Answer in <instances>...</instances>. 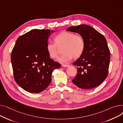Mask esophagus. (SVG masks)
<instances>
[{
    "label": "esophagus",
    "instance_id": "obj_1",
    "mask_svg": "<svg viewBox=\"0 0 123 123\" xmlns=\"http://www.w3.org/2000/svg\"><path fill=\"white\" fill-rule=\"evenodd\" d=\"M62 67L67 68V67H69V64H62Z\"/></svg>",
    "mask_w": 123,
    "mask_h": 123
}]
</instances>
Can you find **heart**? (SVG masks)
<instances>
[{"label":"heart","instance_id":"b5f03b06","mask_svg":"<svg viewBox=\"0 0 123 123\" xmlns=\"http://www.w3.org/2000/svg\"><path fill=\"white\" fill-rule=\"evenodd\" d=\"M54 41L55 43H48L46 49L50 57L55 59L59 55V48L63 46L62 50L64 53L57 59L61 63H67L73 57L74 59H77L83 53L85 42L80 35L63 31L56 35Z\"/></svg>","mask_w":123,"mask_h":123}]
</instances>
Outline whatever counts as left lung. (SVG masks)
<instances>
[{
  "mask_svg": "<svg viewBox=\"0 0 123 123\" xmlns=\"http://www.w3.org/2000/svg\"><path fill=\"white\" fill-rule=\"evenodd\" d=\"M67 31L78 33L85 42L83 54L74 63L77 73L73 82L78 87L88 90L101 84L108 75L110 52L104 36L86 25L71 26Z\"/></svg>",
  "mask_w": 123,
  "mask_h": 123,
  "instance_id": "1",
  "label": "left lung"
}]
</instances>
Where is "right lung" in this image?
Masks as SVG:
<instances>
[{"label":"right lung","mask_w":123,"mask_h":123,"mask_svg":"<svg viewBox=\"0 0 123 123\" xmlns=\"http://www.w3.org/2000/svg\"><path fill=\"white\" fill-rule=\"evenodd\" d=\"M50 34L49 29L32 30L20 36L12 50L14 79L30 93H38L46 89L52 81L53 71L61 66L50 58L46 49Z\"/></svg>","instance_id":"1"}]
</instances>
